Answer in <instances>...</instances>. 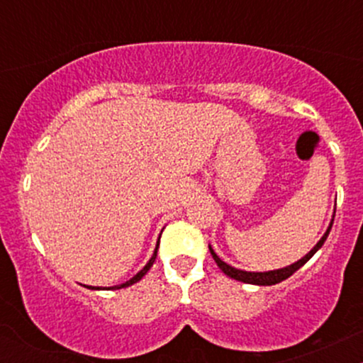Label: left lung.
<instances>
[{
  "label": "left lung",
  "mask_w": 363,
  "mask_h": 363,
  "mask_svg": "<svg viewBox=\"0 0 363 363\" xmlns=\"http://www.w3.org/2000/svg\"><path fill=\"white\" fill-rule=\"evenodd\" d=\"M333 220H335V218H333ZM333 220H331V223H329L326 234L323 235V239H320L319 242L314 245V249H312L309 254H306V256H303L302 259H298L297 262H294V264L286 266V268H281V269H274V272H266V273L242 272V269H235L234 266L227 264V262H223L222 259H220V257L215 254L213 249H211V245H210V252H211V256H213V259H215L216 264H218V268L222 269V272L227 274V277L234 278V280H239V281H244V283H251V285H277V283H280L283 280H286V278H290L291 274L297 272V269H301L302 266L306 264V262L309 261L311 257L314 256V254L318 252L320 247H323L324 240L328 239L329 230H331V227H333Z\"/></svg>",
  "instance_id": "8db88e82"
}]
</instances>
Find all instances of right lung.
Listing matches in <instances>:
<instances>
[{
  "mask_svg": "<svg viewBox=\"0 0 363 363\" xmlns=\"http://www.w3.org/2000/svg\"><path fill=\"white\" fill-rule=\"evenodd\" d=\"M158 240H160V239H158ZM157 249H158V245H157ZM157 249H155V252H153L152 259H150V261L147 262V266H145V268H143V269H141V272H140L138 274H135V277H133V278H131V280H128L126 283H123V285H119V286H112V289H124V286H129V285H133V283L140 281V280H141V278H143V277H145V274H147V272H148V269H150V268H152V266H153V262H155V257H157ZM90 289H91V286H90ZM95 290H99V289H95Z\"/></svg>",
  "mask_w": 363,
  "mask_h": 363,
  "instance_id": "right-lung-1",
  "label": "right lung"
}]
</instances>
